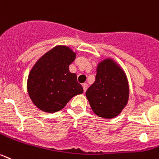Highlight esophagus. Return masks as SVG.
Returning a JSON list of instances; mask_svg holds the SVG:
<instances>
[{"mask_svg":"<svg viewBox=\"0 0 159 159\" xmlns=\"http://www.w3.org/2000/svg\"><path fill=\"white\" fill-rule=\"evenodd\" d=\"M88 87H89V85L87 84H83V89H84V92H86L87 91V89H88Z\"/></svg>","mask_w":159,"mask_h":159,"instance_id":"obj_1","label":"esophagus"}]
</instances>
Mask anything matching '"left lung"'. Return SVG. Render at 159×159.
<instances>
[{
    "label": "left lung",
    "mask_w": 159,
    "mask_h": 159,
    "mask_svg": "<svg viewBox=\"0 0 159 159\" xmlns=\"http://www.w3.org/2000/svg\"><path fill=\"white\" fill-rule=\"evenodd\" d=\"M129 87L125 72L111 58L98 63L96 80L86 97L96 115L105 119L116 117L128 103Z\"/></svg>",
    "instance_id": "8db88e82"
}]
</instances>
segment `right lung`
<instances>
[{
  "label": "right lung",
  "instance_id": "right-lung-1",
  "mask_svg": "<svg viewBox=\"0 0 159 159\" xmlns=\"http://www.w3.org/2000/svg\"><path fill=\"white\" fill-rule=\"evenodd\" d=\"M75 57L76 53L70 47L59 45L47 51L34 65L28 75L27 92L40 110L58 112L73 96L83 93L76 74L69 70Z\"/></svg>",
  "mask_w": 159,
  "mask_h": 159
}]
</instances>
